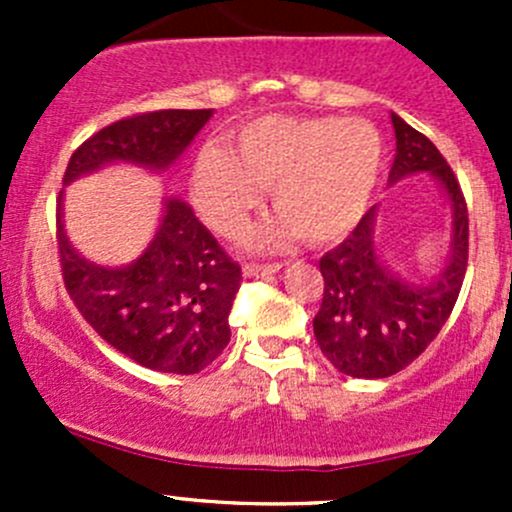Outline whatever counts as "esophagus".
Returning <instances> with one entry per match:
<instances>
[{"mask_svg": "<svg viewBox=\"0 0 512 512\" xmlns=\"http://www.w3.org/2000/svg\"><path fill=\"white\" fill-rule=\"evenodd\" d=\"M280 270H282V265H277V262H272V265H245V267H242L245 277H250V280L270 277V275H275V272H280Z\"/></svg>", "mask_w": 512, "mask_h": 512, "instance_id": "obj_1", "label": "esophagus"}]
</instances>
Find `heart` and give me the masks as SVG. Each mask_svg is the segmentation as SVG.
I'll use <instances>...</instances> for the list:
<instances>
[{"label":"heart","instance_id":"1","mask_svg":"<svg viewBox=\"0 0 512 512\" xmlns=\"http://www.w3.org/2000/svg\"><path fill=\"white\" fill-rule=\"evenodd\" d=\"M384 143L371 123L339 116H262L235 146H205L193 165V200L223 235H235L270 188L280 215L247 232L252 250H280L302 235L339 240L364 218L381 175Z\"/></svg>","mask_w":512,"mask_h":512}]
</instances>
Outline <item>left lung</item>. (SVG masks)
Wrapping results in <instances>:
<instances>
[{
  "instance_id": "8db88e82",
  "label": "left lung",
  "mask_w": 512,
  "mask_h": 512,
  "mask_svg": "<svg viewBox=\"0 0 512 512\" xmlns=\"http://www.w3.org/2000/svg\"><path fill=\"white\" fill-rule=\"evenodd\" d=\"M391 126L396 156L389 188L409 175H431L448 208V247L433 275H399L376 245L374 205L352 235L319 260L324 297L314 337L334 369L354 379H386L409 366L451 317L468 265V210L451 165L394 111Z\"/></svg>"
}]
</instances>
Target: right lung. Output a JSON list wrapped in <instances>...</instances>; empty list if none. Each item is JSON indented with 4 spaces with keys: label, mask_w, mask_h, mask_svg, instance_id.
<instances>
[{
    "label": "right lung",
    "mask_w": 512,
    "mask_h": 512,
    "mask_svg": "<svg viewBox=\"0 0 512 512\" xmlns=\"http://www.w3.org/2000/svg\"><path fill=\"white\" fill-rule=\"evenodd\" d=\"M210 118L213 108H170L111 123L74 151L64 188L106 165L165 173L183 158ZM56 237L64 285L103 342L136 364L165 374H198L223 354L230 342L227 317L242 272L183 198L165 195L151 242L128 265H98L71 245L64 225V190Z\"/></svg>",
    "instance_id": "right-lung-1"
}]
</instances>
